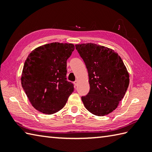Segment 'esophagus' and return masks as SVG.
<instances>
[{"mask_svg": "<svg viewBox=\"0 0 152 152\" xmlns=\"http://www.w3.org/2000/svg\"><path fill=\"white\" fill-rule=\"evenodd\" d=\"M78 80H76V81L74 82V85H75L76 86L77 85H78Z\"/></svg>", "mask_w": 152, "mask_h": 152, "instance_id": "1", "label": "esophagus"}]
</instances>
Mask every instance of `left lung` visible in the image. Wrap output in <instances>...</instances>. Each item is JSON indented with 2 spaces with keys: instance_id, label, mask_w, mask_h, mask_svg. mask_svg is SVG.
Returning <instances> with one entry per match:
<instances>
[{
  "instance_id": "1",
  "label": "left lung",
  "mask_w": 152,
  "mask_h": 152,
  "mask_svg": "<svg viewBox=\"0 0 152 152\" xmlns=\"http://www.w3.org/2000/svg\"><path fill=\"white\" fill-rule=\"evenodd\" d=\"M88 69L90 90L82 96L91 114L104 116L118 107L129 84V74L118 53L93 43L76 44Z\"/></svg>"
}]
</instances>
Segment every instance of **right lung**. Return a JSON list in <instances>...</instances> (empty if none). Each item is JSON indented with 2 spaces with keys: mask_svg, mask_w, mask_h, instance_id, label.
<instances>
[{
  "mask_svg": "<svg viewBox=\"0 0 152 152\" xmlns=\"http://www.w3.org/2000/svg\"><path fill=\"white\" fill-rule=\"evenodd\" d=\"M72 44L53 42L35 48L28 55L21 74V85L32 106L43 114L62 109L74 91L66 81V61Z\"/></svg>",
  "mask_w": 152,
  "mask_h": 152,
  "instance_id": "1",
  "label": "right lung"
}]
</instances>
